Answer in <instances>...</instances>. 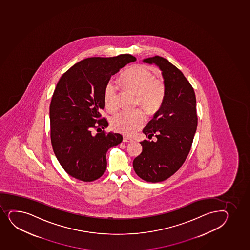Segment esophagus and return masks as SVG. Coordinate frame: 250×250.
Segmentation results:
<instances>
[{
	"label": "esophagus",
	"instance_id": "obj_1",
	"mask_svg": "<svg viewBox=\"0 0 250 250\" xmlns=\"http://www.w3.org/2000/svg\"><path fill=\"white\" fill-rule=\"evenodd\" d=\"M123 142H125V143L133 142V140H132V139H130V138L126 137V136H125V137L123 138Z\"/></svg>",
	"mask_w": 250,
	"mask_h": 250
}]
</instances>
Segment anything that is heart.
<instances>
[{
	"instance_id": "obj_1",
	"label": "heart",
	"mask_w": 250,
	"mask_h": 250,
	"mask_svg": "<svg viewBox=\"0 0 250 250\" xmlns=\"http://www.w3.org/2000/svg\"><path fill=\"white\" fill-rule=\"evenodd\" d=\"M118 82L124 89L135 95L136 104L141 105L148 114L155 112L161 106L166 91L165 84L160 78H154L150 70L144 65L129 67L119 77ZM117 94V86L110 81L105 85L104 98L106 107L111 111L118 107ZM145 122V113L137 109L115 115L111 118V127L116 131L132 135Z\"/></svg>"
}]
</instances>
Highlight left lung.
Returning <instances> with one entry per match:
<instances>
[{"label": "left lung", "mask_w": 250, "mask_h": 250, "mask_svg": "<svg viewBox=\"0 0 250 250\" xmlns=\"http://www.w3.org/2000/svg\"><path fill=\"white\" fill-rule=\"evenodd\" d=\"M162 71L166 87L159 110L143 129L149 140L140 142L142 153L133 162L136 174L148 183L166 180L180 168L191 150L197 126L195 91L183 73L163 57L143 60Z\"/></svg>", "instance_id": "obj_1"}]
</instances>
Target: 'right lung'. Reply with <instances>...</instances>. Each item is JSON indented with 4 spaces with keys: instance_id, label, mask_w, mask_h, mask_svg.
<instances>
[{
    "instance_id": "add662e5",
    "label": "right lung",
    "mask_w": 250,
    "mask_h": 250,
    "mask_svg": "<svg viewBox=\"0 0 250 250\" xmlns=\"http://www.w3.org/2000/svg\"><path fill=\"white\" fill-rule=\"evenodd\" d=\"M135 60L130 54L88 58L58 82L49 106L52 147L62 168L76 179L92 182L102 177L108 149L122 142L121 134L102 130L108 126L101 115L104 90L111 76ZM92 128L99 133L93 135Z\"/></svg>"
}]
</instances>
